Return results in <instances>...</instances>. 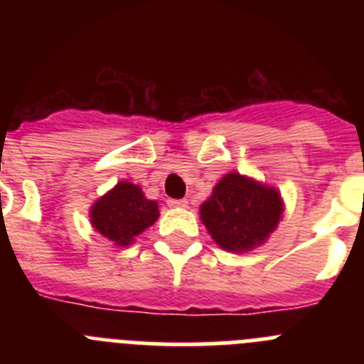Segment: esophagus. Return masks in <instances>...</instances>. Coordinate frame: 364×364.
Returning a JSON list of instances; mask_svg holds the SVG:
<instances>
[{"label": "esophagus", "instance_id": "34e87169", "mask_svg": "<svg viewBox=\"0 0 364 364\" xmlns=\"http://www.w3.org/2000/svg\"><path fill=\"white\" fill-rule=\"evenodd\" d=\"M167 204L171 205V208H188V198H178V200H176V198H171V200H167Z\"/></svg>", "mask_w": 364, "mask_h": 364}]
</instances>
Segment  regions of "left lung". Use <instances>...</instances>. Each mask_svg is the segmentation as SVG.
Segmentation results:
<instances>
[{"instance_id":"left-lung-1","label":"left lung","mask_w":364,"mask_h":364,"mask_svg":"<svg viewBox=\"0 0 364 364\" xmlns=\"http://www.w3.org/2000/svg\"><path fill=\"white\" fill-rule=\"evenodd\" d=\"M281 215V195L239 173L224 176L200 205L204 226L228 252H247L264 242Z\"/></svg>"}]
</instances>
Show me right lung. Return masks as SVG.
<instances>
[{"mask_svg": "<svg viewBox=\"0 0 364 364\" xmlns=\"http://www.w3.org/2000/svg\"><path fill=\"white\" fill-rule=\"evenodd\" d=\"M156 218L159 204L144 197L142 189L131 182L117 184L91 210L92 226L117 246H129Z\"/></svg>", "mask_w": 364, "mask_h": 364, "instance_id": "1", "label": "right lung"}]
</instances>
